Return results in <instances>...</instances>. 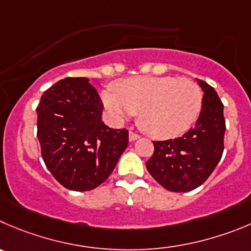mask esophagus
<instances>
[{"mask_svg":"<svg viewBox=\"0 0 251 251\" xmlns=\"http://www.w3.org/2000/svg\"><path fill=\"white\" fill-rule=\"evenodd\" d=\"M139 135L138 134H135L134 132H129V140L130 142H134V140H137V139H139Z\"/></svg>","mask_w":251,"mask_h":251,"instance_id":"obj_1","label":"esophagus"}]
</instances>
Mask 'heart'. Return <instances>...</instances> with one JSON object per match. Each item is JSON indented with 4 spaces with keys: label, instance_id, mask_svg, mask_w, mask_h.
Returning a JSON list of instances; mask_svg holds the SVG:
<instances>
[{
    "label": "heart",
    "instance_id": "1",
    "mask_svg": "<svg viewBox=\"0 0 251 251\" xmlns=\"http://www.w3.org/2000/svg\"><path fill=\"white\" fill-rule=\"evenodd\" d=\"M113 88L101 92L112 118L124 122L139 113V127L155 139H171L187 132L202 108L201 88L186 77L134 76L117 81Z\"/></svg>",
    "mask_w": 251,
    "mask_h": 251
}]
</instances>
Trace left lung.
<instances>
[{"instance_id": "left-lung-1", "label": "left lung", "mask_w": 251, "mask_h": 251, "mask_svg": "<svg viewBox=\"0 0 251 251\" xmlns=\"http://www.w3.org/2000/svg\"><path fill=\"white\" fill-rule=\"evenodd\" d=\"M196 80L203 91V100L195 127L176 139L152 142L154 154L147 161L154 180L173 192H187L201 186L223 154V103L212 86Z\"/></svg>"}]
</instances>
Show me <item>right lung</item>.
<instances>
[{"label": "right lung", "instance_id": "add662e5", "mask_svg": "<svg viewBox=\"0 0 251 251\" xmlns=\"http://www.w3.org/2000/svg\"><path fill=\"white\" fill-rule=\"evenodd\" d=\"M101 99L86 77H66L43 94L37 107L38 139L48 170L71 191L107 180L128 147V130L102 122Z\"/></svg>", "mask_w": 251, "mask_h": 251}]
</instances>
